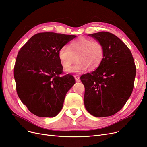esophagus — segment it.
Segmentation results:
<instances>
[{
  "label": "esophagus",
  "instance_id": "1",
  "mask_svg": "<svg viewBox=\"0 0 147 147\" xmlns=\"http://www.w3.org/2000/svg\"><path fill=\"white\" fill-rule=\"evenodd\" d=\"M74 77V78H75V79H76V81H78V80H79V79H80L79 76H78V75H75Z\"/></svg>",
  "mask_w": 147,
  "mask_h": 147
}]
</instances>
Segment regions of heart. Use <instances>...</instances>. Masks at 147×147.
Masks as SVG:
<instances>
[{
	"label": "heart",
	"instance_id": "1",
	"mask_svg": "<svg viewBox=\"0 0 147 147\" xmlns=\"http://www.w3.org/2000/svg\"><path fill=\"white\" fill-rule=\"evenodd\" d=\"M105 56V49L102 43L86 37H79L70 42L69 46L61 47L58 57L63 68L67 69L76 58L77 62L69 68L68 73H81L87 68L94 70L97 68Z\"/></svg>",
	"mask_w": 147,
	"mask_h": 147
}]
</instances>
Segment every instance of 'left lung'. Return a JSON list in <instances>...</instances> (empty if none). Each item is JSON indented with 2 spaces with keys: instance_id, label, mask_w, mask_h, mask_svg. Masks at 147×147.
<instances>
[{
  "instance_id": "obj_1",
  "label": "left lung",
  "mask_w": 147,
  "mask_h": 147,
  "mask_svg": "<svg viewBox=\"0 0 147 147\" xmlns=\"http://www.w3.org/2000/svg\"><path fill=\"white\" fill-rule=\"evenodd\" d=\"M88 35L102 43L105 56L96 70L80 76L85 87L84 105L94 117L111 116L125 106L133 90L136 73L133 57L124 42L111 33Z\"/></svg>"
}]
</instances>
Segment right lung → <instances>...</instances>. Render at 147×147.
Masks as SVG:
<instances>
[{"instance_id":"1","label":"right lung","mask_w":147,"mask_h":147,"mask_svg":"<svg viewBox=\"0 0 147 147\" xmlns=\"http://www.w3.org/2000/svg\"><path fill=\"white\" fill-rule=\"evenodd\" d=\"M76 36L54 32L32 36L18 54L14 68L19 98L38 117H54L63 107L66 94L75 84L72 75L61 76V47Z\"/></svg>"}]
</instances>
